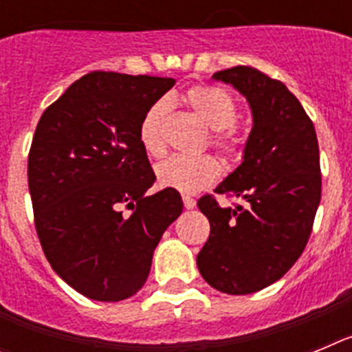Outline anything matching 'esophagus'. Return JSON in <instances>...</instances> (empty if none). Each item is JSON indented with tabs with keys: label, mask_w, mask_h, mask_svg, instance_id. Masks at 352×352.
Masks as SVG:
<instances>
[{
	"label": "esophagus",
	"mask_w": 352,
	"mask_h": 352,
	"mask_svg": "<svg viewBox=\"0 0 352 352\" xmlns=\"http://www.w3.org/2000/svg\"><path fill=\"white\" fill-rule=\"evenodd\" d=\"M183 204H185L186 210H192V208H195V199H192L190 195H183Z\"/></svg>",
	"instance_id": "obj_1"
}]
</instances>
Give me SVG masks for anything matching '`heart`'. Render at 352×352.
<instances>
[{"instance_id":"heart-1","label":"heart","mask_w":352,"mask_h":352,"mask_svg":"<svg viewBox=\"0 0 352 352\" xmlns=\"http://www.w3.org/2000/svg\"><path fill=\"white\" fill-rule=\"evenodd\" d=\"M192 113L213 130L211 144L227 157L239 151L241 139L234 123L238 118V107L231 95L214 86L199 84L192 86L183 96ZM169 102L160 98L146 109L139 123V142L149 157H160L166 149L164 144V121H166ZM220 164L210 155L201 157H183L174 155L157 166V182L164 188L195 194L210 186L220 176Z\"/></svg>"}]
</instances>
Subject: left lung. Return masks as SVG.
<instances>
[{"instance_id":"obj_1","label":"left lung","mask_w":352,"mask_h":352,"mask_svg":"<svg viewBox=\"0 0 352 352\" xmlns=\"http://www.w3.org/2000/svg\"><path fill=\"white\" fill-rule=\"evenodd\" d=\"M213 79L247 98L252 130L243 162L214 188L243 204L222 208L213 195L197 201L211 226L197 268L211 287L239 296L280 280L305 250L321 203L319 144L284 82L241 65Z\"/></svg>"}]
</instances>
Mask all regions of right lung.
<instances>
[{"mask_svg": "<svg viewBox=\"0 0 352 352\" xmlns=\"http://www.w3.org/2000/svg\"><path fill=\"white\" fill-rule=\"evenodd\" d=\"M176 80L91 72L43 111L28 157L35 227L49 264L96 301L144 285L153 252L183 211L182 195H153L155 173L139 142L146 109ZM132 209L129 217L122 208Z\"/></svg>", "mask_w": 352, "mask_h": 352, "instance_id": "add662e5", "label": "right lung"}]
</instances>
